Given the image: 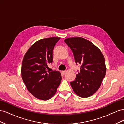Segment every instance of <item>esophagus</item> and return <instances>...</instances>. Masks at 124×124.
Instances as JSON below:
<instances>
[{
  "label": "esophagus",
  "mask_w": 124,
  "mask_h": 124,
  "mask_svg": "<svg viewBox=\"0 0 124 124\" xmlns=\"http://www.w3.org/2000/svg\"><path fill=\"white\" fill-rule=\"evenodd\" d=\"M66 71H62V74L63 75H63H65L66 74Z\"/></svg>",
  "instance_id": "obj_1"
}]
</instances>
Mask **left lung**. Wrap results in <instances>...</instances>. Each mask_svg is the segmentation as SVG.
<instances>
[{
    "mask_svg": "<svg viewBox=\"0 0 124 124\" xmlns=\"http://www.w3.org/2000/svg\"><path fill=\"white\" fill-rule=\"evenodd\" d=\"M65 42L72 51L75 62L81 65L76 80L70 82L74 92L87 98L98 91L106 73L102 52L91 41L82 37H72Z\"/></svg>",
    "mask_w": 124,
    "mask_h": 124,
    "instance_id": "left-lung-1",
    "label": "left lung"
}]
</instances>
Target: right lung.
Instances as JSON below:
<instances>
[{"mask_svg":"<svg viewBox=\"0 0 124 124\" xmlns=\"http://www.w3.org/2000/svg\"><path fill=\"white\" fill-rule=\"evenodd\" d=\"M59 37H50L37 41L29 48L22 63V78L29 93L42 100L55 95L62 77L58 71L47 70L53 62V51Z\"/></svg>","mask_w":124,"mask_h":124,"instance_id":"right-lung-1","label":"right lung"}]
</instances>
